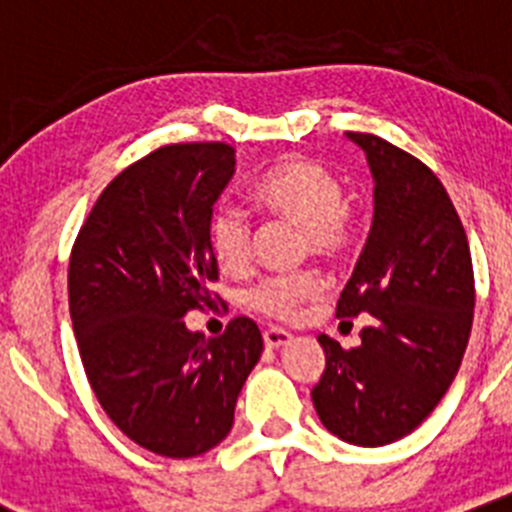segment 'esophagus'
<instances>
[{
  "label": "esophagus",
  "mask_w": 512,
  "mask_h": 512,
  "mask_svg": "<svg viewBox=\"0 0 512 512\" xmlns=\"http://www.w3.org/2000/svg\"><path fill=\"white\" fill-rule=\"evenodd\" d=\"M289 338H292V333H289V330H284V328H266V330H264V343H266V348H279V346H284V343H287Z\"/></svg>",
  "instance_id": "1"
}]
</instances>
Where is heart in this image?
<instances>
[{"label":"heart","instance_id":"1","mask_svg":"<svg viewBox=\"0 0 512 512\" xmlns=\"http://www.w3.org/2000/svg\"><path fill=\"white\" fill-rule=\"evenodd\" d=\"M253 200L271 215L305 230V253L328 264H346L359 248V223L348 210V194L336 174L310 158H287L253 182ZM253 225L243 210L220 202L207 223V243L223 271H243L251 259ZM323 279L315 271L269 274L248 287L246 305L274 320H295L307 302L318 300Z\"/></svg>","mask_w":512,"mask_h":512}]
</instances>
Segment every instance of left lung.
Masks as SVG:
<instances>
[{
	"label": "left lung",
	"instance_id": "8db88e82",
	"mask_svg": "<svg viewBox=\"0 0 512 512\" xmlns=\"http://www.w3.org/2000/svg\"><path fill=\"white\" fill-rule=\"evenodd\" d=\"M374 174V223L338 318L372 315L356 348L318 336L312 405L333 436L384 446L433 413L459 372L474 320L467 233L441 179L372 133H348Z\"/></svg>",
	"mask_w": 512,
	"mask_h": 512
}]
</instances>
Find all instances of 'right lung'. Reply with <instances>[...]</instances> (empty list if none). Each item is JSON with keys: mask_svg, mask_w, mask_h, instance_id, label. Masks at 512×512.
I'll use <instances>...</instances> for the list:
<instances>
[{"mask_svg": "<svg viewBox=\"0 0 512 512\" xmlns=\"http://www.w3.org/2000/svg\"><path fill=\"white\" fill-rule=\"evenodd\" d=\"M233 171L220 140L156 148L104 187L71 248L69 310L94 395L130 441L169 459L228 436L264 351L251 318L217 338L182 320L220 300L207 223Z\"/></svg>", "mask_w": 512, "mask_h": 512, "instance_id": "right-lung-1", "label": "right lung"}]
</instances>
